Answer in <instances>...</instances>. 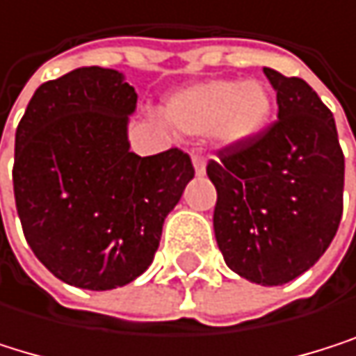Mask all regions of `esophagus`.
I'll return each mask as SVG.
<instances>
[{"instance_id": "esophagus-1", "label": "esophagus", "mask_w": 356, "mask_h": 356, "mask_svg": "<svg viewBox=\"0 0 356 356\" xmlns=\"http://www.w3.org/2000/svg\"><path fill=\"white\" fill-rule=\"evenodd\" d=\"M193 168H195V174H197V176H204V174H206V159L200 156V154H195V156H193Z\"/></svg>"}]
</instances>
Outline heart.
I'll return each instance as SVG.
<instances>
[{"instance_id": "b5f03b06", "label": "heart", "mask_w": 356, "mask_h": 356, "mask_svg": "<svg viewBox=\"0 0 356 356\" xmlns=\"http://www.w3.org/2000/svg\"><path fill=\"white\" fill-rule=\"evenodd\" d=\"M274 114V97L259 80H206L176 91L163 116L186 136L210 134L220 146H240L265 131Z\"/></svg>"}]
</instances>
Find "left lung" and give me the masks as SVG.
<instances>
[{
  "mask_svg": "<svg viewBox=\"0 0 356 356\" xmlns=\"http://www.w3.org/2000/svg\"><path fill=\"white\" fill-rule=\"evenodd\" d=\"M278 120L208 163L214 236L229 270L261 286L295 280L323 257L342 218L344 154L329 108L301 78L263 67Z\"/></svg>",
  "mask_w": 356,
  "mask_h": 356,
  "instance_id": "obj_1",
  "label": "left lung"
}]
</instances>
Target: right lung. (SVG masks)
Segmentation results:
<instances>
[{
	"label": "right lung",
	"instance_id": "1",
	"mask_svg": "<svg viewBox=\"0 0 356 356\" xmlns=\"http://www.w3.org/2000/svg\"><path fill=\"white\" fill-rule=\"evenodd\" d=\"M136 104L120 72L78 67L44 82L16 127L12 182L25 240L78 289L110 291L142 276L195 176L178 148L129 150Z\"/></svg>",
	"mask_w": 356,
	"mask_h": 356
}]
</instances>
